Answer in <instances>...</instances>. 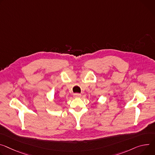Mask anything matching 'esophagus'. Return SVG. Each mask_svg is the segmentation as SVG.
I'll return each instance as SVG.
<instances>
[{"instance_id": "1", "label": "esophagus", "mask_w": 155, "mask_h": 155, "mask_svg": "<svg viewBox=\"0 0 155 155\" xmlns=\"http://www.w3.org/2000/svg\"><path fill=\"white\" fill-rule=\"evenodd\" d=\"M81 94H80V93H75L74 94V97H81Z\"/></svg>"}]
</instances>
